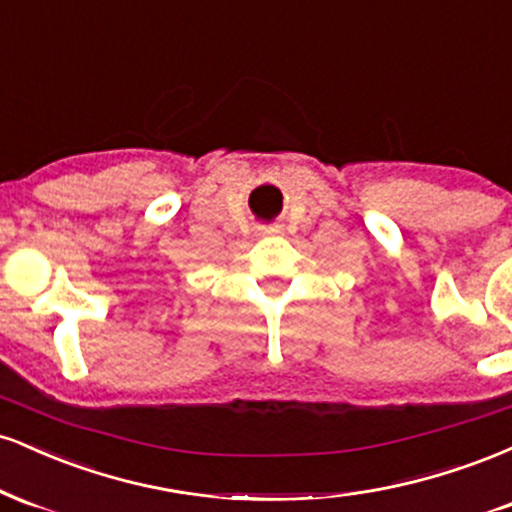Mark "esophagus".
I'll list each match as a JSON object with an SVG mask.
<instances>
[{
  "label": "esophagus",
  "instance_id": "1",
  "mask_svg": "<svg viewBox=\"0 0 512 512\" xmlns=\"http://www.w3.org/2000/svg\"><path fill=\"white\" fill-rule=\"evenodd\" d=\"M274 233H279V228H274V226L260 228V236H274Z\"/></svg>",
  "mask_w": 512,
  "mask_h": 512
}]
</instances>
